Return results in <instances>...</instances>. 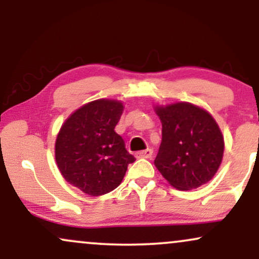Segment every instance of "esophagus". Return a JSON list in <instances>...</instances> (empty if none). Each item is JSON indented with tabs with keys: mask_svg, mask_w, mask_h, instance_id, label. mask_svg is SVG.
<instances>
[{
	"mask_svg": "<svg viewBox=\"0 0 259 259\" xmlns=\"http://www.w3.org/2000/svg\"><path fill=\"white\" fill-rule=\"evenodd\" d=\"M135 156H136V158H146V159H150V158H152L153 151L151 150V148H147V150H145V151H140V152L136 153Z\"/></svg>",
	"mask_w": 259,
	"mask_h": 259,
	"instance_id": "obj_1",
	"label": "esophagus"
}]
</instances>
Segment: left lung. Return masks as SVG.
I'll list each match as a JSON object with an SVG mask.
<instances>
[{"mask_svg": "<svg viewBox=\"0 0 259 259\" xmlns=\"http://www.w3.org/2000/svg\"><path fill=\"white\" fill-rule=\"evenodd\" d=\"M162 142L154 159L160 174L178 190L197 189L214 177L224 138L209 113L187 102L156 107Z\"/></svg>", "mask_w": 259, "mask_h": 259, "instance_id": "obj_1", "label": "left lung"}]
</instances>
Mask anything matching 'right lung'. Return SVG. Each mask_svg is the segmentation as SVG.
<instances>
[{"mask_svg": "<svg viewBox=\"0 0 259 259\" xmlns=\"http://www.w3.org/2000/svg\"><path fill=\"white\" fill-rule=\"evenodd\" d=\"M124 106L96 100L64 121L56 140V162L62 175L84 194L101 196L119 186L135 157L114 132Z\"/></svg>", "mask_w": 259, "mask_h": 259, "instance_id": "1", "label": "right lung"}]
</instances>
